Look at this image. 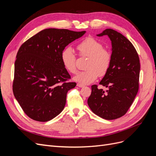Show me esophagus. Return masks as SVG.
<instances>
[{
    "instance_id": "esophagus-1",
    "label": "esophagus",
    "mask_w": 156,
    "mask_h": 156,
    "mask_svg": "<svg viewBox=\"0 0 156 156\" xmlns=\"http://www.w3.org/2000/svg\"><path fill=\"white\" fill-rule=\"evenodd\" d=\"M77 86L78 87H79V88H83V87H84V86L83 85V84H80V83H77Z\"/></svg>"
}]
</instances>
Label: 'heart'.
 I'll list each match as a JSON object with an SVG mask.
<instances>
[{
    "instance_id": "b5f03b06",
    "label": "heart",
    "mask_w": 156,
    "mask_h": 156,
    "mask_svg": "<svg viewBox=\"0 0 156 156\" xmlns=\"http://www.w3.org/2000/svg\"><path fill=\"white\" fill-rule=\"evenodd\" d=\"M79 55L87 56L86 70L79 72L73 80L83 84H88L95 81L98 77L104 76L109 70L112 62V55L109 51L103 49L100 41L88 37L77 46ZM63 66L68 72L75 73L77 71L76 56L71 47L64 48L60 55Z\"/></svg>"
}]
</instances>
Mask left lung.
<instances>
[{"label":"left lung","mask_w":156,"mask_h":156,"mask_svg":"<svg viewBox=\"0 0 156 156\" xmlns=\"http://www.w3.org/2000/svg\"><path fill=\"white\" fill-rule=\"evenodd\" d=\"M105 35L111 41L112 62L100 84L107 90L92 85L88 105L102 119L115 120L126 114L138 92L140 60L134 46L124 36L111 29L97 34Z\"/></svg>","instance_id":"1"}]
</instances>
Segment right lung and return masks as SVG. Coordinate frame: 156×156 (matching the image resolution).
I'll return each mask as SVG.
<instances>
[{
  "label": "right lung",
  "instance_id": "obj_1",
  "mask_svg": "<svg viewBox=\"0 0 156 156\" xmlns=\"http://www.w3.org/2000/svg\"><path fill=\"white\" fill-rule=\"evenodd\" d=\"M86 31L46 29L23 44L14 69L13 92L25 114L32 120L48 122L62 111L67 92L76 83L60 60L62 50Z\"/></svg>",
  "mask_w": 156,
  "mask_h": 156
}]
</instances>
